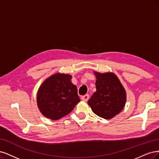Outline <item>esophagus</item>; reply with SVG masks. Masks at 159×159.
<instances>
[{
	"label": "esophagus",
	"mask_w": 159,
	"mask_h": 159,
	"mask_svg": "<svg viewBox=\"0 0 159 159\" xmlns=\"http://www.w3.org/2000/svg\"><path fill=\"white\" fill-rule=\"evenodd\" d=\"M89 94H86V95L81 96V99H82V100H83V101H87L89 100Z\"/></svg>",
	"instance_id": "1"
}]
</instances>
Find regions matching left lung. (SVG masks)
I'll return each instance as SVG.
<instances>
[{
    "label": "left lung",
    "instance_id": "8db88e82",
    "mask_svg": "<svg viewBox=\"0 0 159 159\" xmlns=\"http://www.w3.org/2000/svg\"><path fill=\"white\" fill-rule=\"evenodd\" d=\"M94 73L96 91L89 100L88 104L97 116L111 119L124 108L126 102L125 89L114 73Z\"/></svg>",
    "mask_w": 159,
    "mask_h": 159
}]
</instances>
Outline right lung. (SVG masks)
<instances>
[{
  "mask_svg": "<svg viewBox=\"0 0 159 159\" xmlns=\"http://www.w3.org/2000/svg\"><path fill=\"white\" fill-rule=\"evenodd\" d=\"M70 80L69 75L57 73L41 85L37 102L44 116L52 120H59L69 114L80 102L77 88Z\"/></svg>",
  "mask_w": 159,
  "mask_h": 159,
  "instance_id": "right-lung-1",
  "label": "right lung"
}]
</instances>
